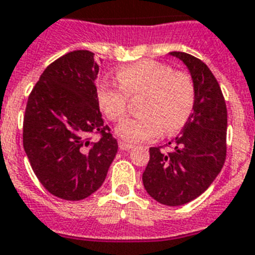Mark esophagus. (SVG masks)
<instances>
[{"label":"esophagus","instance_id":"obj_1","mask_svg":"<svg viewBox=\"0 0 255 255\" xmlns=\"http://www.w3.org/2000/svg\"><path fill=\"white\" fill-rule=\"evenodd\" d=\"M132 148H133L132 144H128V142L126 141H119V149H121V150H129V149Z\"/></svg>","mask_w":255,"mask_h":255}]
</instances>
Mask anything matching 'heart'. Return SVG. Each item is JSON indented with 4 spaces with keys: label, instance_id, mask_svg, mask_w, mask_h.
<instances>
[{
    "label": "heart",
    "instance_id": "1",
    "mask_svg": "<svg viewBox=\"0 0 255 255\" xmlns=\"http://www.w3.org/2000/svg\"><path fill=\"white\" fill-rule=\"evenodd\" d=\"M119 85L102 80L97 99L105 115L121 122L128 110V98L137 99L140 115L124 121L117 133L126 141H149L161 133L173 134L183 128L195 103L194 81L185 72H173L166 64L144 60L122 68Z\"/></svg>",
    "mask_w": 255,
    "mask_h": 255
}]
</instances>
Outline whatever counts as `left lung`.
Listing matches in <instances>:
<instances>
[{
  "instance_id": "8db88e82",
  "label": "left lung",
  "mask_w": 255,
  "mask_h": 255,
  "mask_svg": "<svg viewBox=\"0 0 255 255\" xmlns=\"http://www.w3.org/2000/svg\"><path fill=\"white\" fill-rule=\"evenodd\" d=\"M182 60L195 86V103L187 123L169 145L149 149L142 173L146 192L165 206H182L202 195L223 169L227 157V105L220 85L202 60L170 52Z\"/></svg>"
}]
</instances>
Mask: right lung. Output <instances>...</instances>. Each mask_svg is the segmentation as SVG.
<instances>
[{"mask_svg":"<svg viewBox=\"0 0 255 255\" xmlns=\"http://www.w3.org/2000/svg\"><path fill=\"white\" fill-rule=\"evenodd\" d=\"M99 65L90 51H73L45 68L27 101L23 148L47 191L82 200L98 190L118 152L99 111ZM101 136L98 142L90 136Z\"/></svg>","mask_w":255,"mask_h":255,"instance_id":"1","label":"right lung"}]
</instances>
